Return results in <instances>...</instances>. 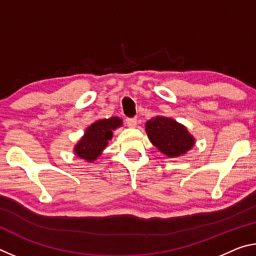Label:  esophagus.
<instances>
[{
  "mask_svg": "<svg viewBox=\"0 0 256 256\" xmlns=\"http://www.w3.org/2000/svg\"><path fill=\"white\" fill-rule=\"evenodd\" d=\"M125 123H126L128 126H130V128H136L138 120L136 118H126L125 120Z\"/></svg>",
  "mask_w": 256,
  "mask_h": 256,
  "instance_id": "esophagus-1",
  "label": "esophagus"
}]
</instances>
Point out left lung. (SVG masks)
<instances>
[{
	"instance_id": "8db88e82",
	"label": "left lung",
	"mask_w": 256,
	"mask_h": 256,
	"mask_svg": "<svg viewBox=\"0 0 256 256\" xmlns=\"http://www.w3.org/2000/svg\"><path fill=\"white\" fill-rule=\"evenodd\" d=\"M146 132L151 144L170 158L180 157L196 144V138L183 124L164 116L146 120Z\"/></svg>"
}]
</instances>
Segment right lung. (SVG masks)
I'll return each instance as SVG.
<instances>
[{"label": "right lung", "mask_w": 256, "mask_h": 256, "mask_svg": "<svg viewBox=\"0 0 256 256\" xmlns=\"http://www.w3.org/2000/svg\"><path fill=\"white\" fill-rule=\"evenodd\" d=\"M123 125L122 118L112 116L110 118L97 120L86 128L84 134L74 146V154L76 157L94 162L100 157L106 149L108 141L112 140V131Z\"/></svg>", "instance_id": "1"}]
</instances>
